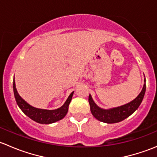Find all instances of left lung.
Returning <instances> with one entry per match:
<instances>
[{"mask_svg":"<svg viewBox=\"0 0 157 157\" xmlns=\"http://www.w3.org/2000/svg\"><path fill=\"white\" fill-rule=\"evenodd\" d=\"M145 91H146V83H144V87L140 94L132 102L122 105V106L108 109V110L99 108L93 102L91 96L90 95L89 96V103L90 105V111H91L92 115L99 121L109 123V124L123 121L128 116H130L131 114L134 113V111L137 110L143 100Z\"/></svg>","mask_w":157,"mask_h":157,"instance_id":"left-lung-1","label":"left lung"}]
</instances>
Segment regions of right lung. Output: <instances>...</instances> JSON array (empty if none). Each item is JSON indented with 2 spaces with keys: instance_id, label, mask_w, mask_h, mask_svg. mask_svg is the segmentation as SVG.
Segmentation results:
<instances>
[{
  "instance_id": "1",
  "label": "right lung",
  "mask_w": 157,
  "mask_h": 157,
  "mask_svg": "<svg viewBox=\"0 0 157 157\" xmlns=\"http://www.w3.org/2000/svg\"><path fill=\"white\" fill-rule=\"evenodd\" d=\"M13 88L14 96H15L18 106L23 111L25 115H27L32 120L40 124H51V123H54L62 119L67 115L69 104L74 94V92H72L69 97L67 98L65 103L61 108L55 109V110H47V109L35 108L28 104L26 101L23 100L17 93L14 80L13 82Z\"/></svg>"
}]
</instances>
